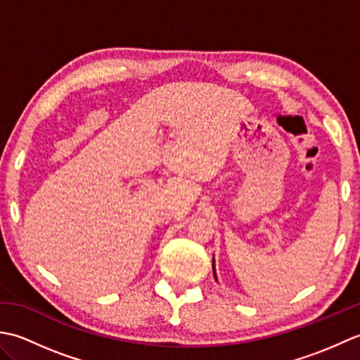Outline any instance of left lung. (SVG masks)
<instances>
[{
  "mask_svg": "<svg viewBox=\"0 0 360 360\" xmlns=\"http://www.w3.org/2000/svg\"><path fill=\"white\" fill-rule=\"evenodd\" d=\"M212 267H213V275H215V280H217V274H215V259H213V264H212Z\"/></svg>",
  "mask_w": 360,
  "mask_h": 360,
  "instance_id": "left-lung-1",
  "label": "left lung"
}]
</instances>
